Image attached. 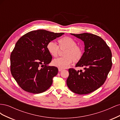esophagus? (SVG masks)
I'll return each mask as SVG.
<instances>
[{"label":"esophagus","mask_w":120,"mask_h":120,"mask_svg":"<svg viewBox=\"0 0 120 120\" xmlns=\"http://www.w3.org/2000/svg\"><path fill=\"white\" fill-rule=\"evenodd\" d=\"M63 70V69L60 68H59V71H62Z\"/></svg>","instance_id":"esophagus-1"}]
</instances>
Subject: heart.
<instances>
[{
    "instance_id": "heart-1",
    "label": "heart",
    "mask_w": 120,
    "mask_h": 120,
    "mask_svg": "<svg viewBox=\"0 0 120 120\" xmlns=\"http://www.w3.org/2000/svg\"><path fill=\"white\" fill-rule=\"evenodd\" d=\"M60 49H66L64 53V57L53 60L52 64L54 67L63 69L68 68L74 61L77 63L81 60L83 56L82 49L77 45L75 40L70 37H65L59 40ZM46 49L50 56L56 57L59 52V47L52 41L48 42Z\"/></svg>"
}]
</instances>
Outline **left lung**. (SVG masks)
Returning a JSON list of instances; mask_svg holds the SVG:
<instances>
[{"mask_svg": "<svg viewBox=\"0 0 120 120\" xmlns=\"http://www.w3.org/2000/svg\"><path fill=\"white\" fill-rule=\"evenodd\" d=\"M84 43L85 52L76 67H83L84 71L68 70L67 84L70 90L79 95L95 91L102 86L112 66V52L109 47L99 36L89 34H71Z\"/></svg>", "mask_w": 120, "mask_h": 120, "instance_id": "left-lung-1", "label": "left lung"}]
</instances>
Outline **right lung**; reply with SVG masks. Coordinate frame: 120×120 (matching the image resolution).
Returning <instances> with one entry per match:
<instances>
[{
	"label": "right lung",
	"mask_w": 120,
	"mask_h": 120,
	"mask_svg": "<svg viewBox=\"0 0 120 120\" xmlns=\"http://www.w3.org/2000/svg\"><path fill=\"white\" fill-rule=\"evenodd\" d=\"M39 30L28 32L16 43L10 55L11 73L21 89L28 93L45 92L52 83L58 68L46 49L48 42L64 34Z\"/></svg>",
	"instance_id": "obj_1"
}]
</instances>
